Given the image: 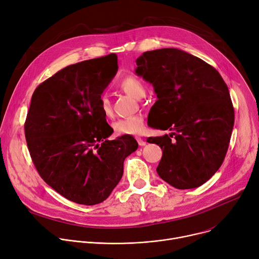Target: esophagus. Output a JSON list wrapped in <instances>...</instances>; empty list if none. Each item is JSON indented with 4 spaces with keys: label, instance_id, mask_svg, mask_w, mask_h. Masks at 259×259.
Instances as JSON below:
<instances>
[{
    "label": "esophagus",
    "instance_id": "esophagus-1",
    "mask_svg": "<svg viewBox=\"0 0 259 259\" xmlns=\"http://www.w3.org/2000/svg\"><path fill=\"white\" fill-rule=\"evenodd\" d=\"M136 140H137V142H138V144L140 145V146H145L146 145V141L143 139V138H141V137H136Z\"/></svg>",
    "mask_w": 259,
    "mask_h": 259
}]
</instances>
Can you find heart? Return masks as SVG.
<instances>
[{"label":"heart","mask_w":259,"mask_h":259,"mask_svg":"<svg viewBox=\"0 0 259 259\" xmlns=\"http://www.w3.org/2000/svg\"><path fill=\"white\" fill-rule=\"evenodd\" d=\"M118 88L124 94L137 100L144 97L145 95L144 85H143V83L135 76H127L123 78L119 82ZM100 109L106 118L112 117L113 112H112L111 102L107 96H102L100 98ZM112 127L114 130V133L118 136L140 135L144 132V128H145L144 117H143L141 114H136V115H133V116L115 121Z\"/></svg>","instance_id":"b5f03b06"}]
</instances>
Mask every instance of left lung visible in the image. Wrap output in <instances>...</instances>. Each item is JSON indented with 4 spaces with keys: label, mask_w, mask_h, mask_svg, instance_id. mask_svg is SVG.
<instances>
[{
    "label": "left lung",
    "mask_w": 259,
    "mask_h": 259,
    "mask_svg": "<svg viewBox=\"0 0 259 259\" xmlns=\"http://www.w3.org/2000/svg\"><path fill=\"white\" fill-rule=\"evenodd\" d=\"M136 62V74L157 96L150 126L171 132L148 141L162 150L158 176L178 189L203 185L221 166L231 141L235 110L227 85L214 67L176 48L146 51Z\"/></svg>",
    "instance_id": "left-lung-1"
}]
</instances>
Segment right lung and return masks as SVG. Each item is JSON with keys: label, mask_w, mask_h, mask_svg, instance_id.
<instances>
[{"label": "right lung", "mask_w": 259, "mask_h": 259, "mask_svg": "<svg viewBox=\"0 0 259 259\" xmlns=\"http://www.w3.org/2000/svg\"><path fill=\"white\" fill-rule=\"evenodd\" d=\"M118 70L115 53L64 68L35 90L24 123L28 151L41 178L74 203L100 204L123 174L138 143L113 128L100 98Z\"/></svg>", "instance_id": "right-lung-1"}]
</instances>
